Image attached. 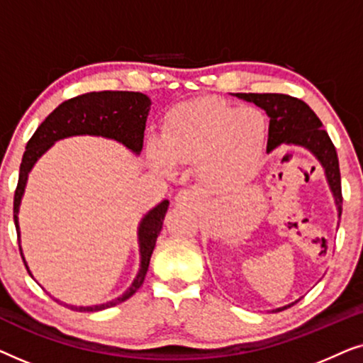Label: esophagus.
<instances>
[{
  "label": "esophagus",
  "instance_id": "obj_1",
  "mask_svg": "<svg viewBox=\"0 0 363 363\" xmlns=\"http://www.w3.org/2000/svg\"><path fill=\"white\" fill-rule=\"evenodd\" d=\"M198 200H200V198H198V193L193 190H180L175 196V203L182 206H193L196 205Z\"/></svg>",
  "mask_w": 363,
  "mask_h": 363
}]
</instances>
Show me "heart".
I'll use <instances>...</instances> for the list:
<instances>
[{
  "mask_svg": "<svg viewBox=\"0 0 363 363\" xmlns=\"http://www.w3.org/2000/svg\"><path fill=\"white\" fill-rule=\"evenodd\" d=\"M259 108H236L218 99H196L173 107L162 127L160 145L150 148L158 168L199 163L201 180L218 191L236 190L256 175L267 140Z\"/></svg>",
  "mask_w": 363,
  "mask_h": 363,
  "instance_id": "obj_1",
  "label": "heart"
}]
</instances>
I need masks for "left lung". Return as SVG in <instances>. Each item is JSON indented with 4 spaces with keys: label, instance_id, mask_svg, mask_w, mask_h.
<instances>
[{
    "label": "left lung",
    "instance_id": "1",
    "mask_svg": "<svg viewBox=\"0 0 363 363\" xmlns=\"http://www.w3.org/2000/svg\"><path fill=\"white\" fill-rule=\"evenodd\" d=\"M238 99L252 102L261 107L269 117V135H267V153L279 145H296L309 150L320 163L325 180L334 196L337 215H342V186L339 158L329 133L322 128V122L314 111L301 99L286 94H233ZM297 302V301H296ZM291 304L277 307L272 312L284 311Z\"/></svg>",
    "mask_w": 363,
    "mask_h": 363
}]
</instances>
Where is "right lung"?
<instances>
[{
  "label": "right lung",
  "mask_w": 363,
  "mask_h": 363,
  "mask_svg": "<svg viewBox=\"0 0 363 363\" xmlns=\"http://www.w3.org/2000/svg\"><path fill=\"white\" fill-rule=\"evenodd\" d=\"M150 106L152 101L142 92L102 91L82 94V96L79 97L69 99V101L62 102L61 106L56 107L51 113H49L46 121L38 127V130L34 132L31 140L28 142L26 152H24L23 155L21 167H19V180L16 191H14L13 206L18 242L19 238H21L18 218L19 206H21L24 190H26L29 173H31L33 167L36 165L39 158H41L57 140L76 135L111 138V140L122 143L123 147L128 148L132 153H135V155H140L143 147V132H145V123L148 112H150ZM168 205H170V201L163 200L162 203H158L155 208H152V210L140 220V225H138L137 231L138 252H140V267H138V272L130 287H128L122 296H118L112 301L104 302V304L96 306H72L56 299V297H54V301L61 302L62 306H66L72 311L97 312L121 304V302L127 301L128 297L135 294L138 287L143 284V279H145L152 252L155 250L157 238L162 231L163 218L167 215ZM19 251H21V257L29 276L33 277L31 271H29L28 267V262L24 259L21 242H19Z\"/></svg>",
  "instance_id": "right-lung-1"
}]
</instances>
